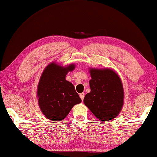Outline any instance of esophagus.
<instances>
[{"label": "esophagus", "mask_w": 157, "mask_h": 157, "mask_svg": "<svg viewBox=\"0 0 157 157\" xmlns=\"http://www.w3.org/2000/svg\"><path fill=\"white\" fill-rule=\"evenodd\" d=\"M79 97L81 98V99L83 101L84 100V93H81L80 94H79Z\"/></svg>", "instance_id": "esophagus-1"}]
</instances>
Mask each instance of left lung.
Instances as JSON below:
<instances>
[{
  "label": "left lung",
  "instance_id": "obj_1",
  "mask_svg": "<svg viewBox=\"0 0 157 157\" xmlns=\"http://www.w3.org/2000/svg\"><path fill=\"white\" fill-rule=\"evenodd\" d=\"M90 92L84 99L85 105L101 121L118 116L124 104V89L121 79L114 70L90 68Z\"/></svg>",
  "mask_w": 157,
  "mask_h": 157
}]
</instances>
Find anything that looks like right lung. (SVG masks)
Wrapping results in <instances>:
<instances>
[{
  "label": "right lung",
  "instance_id": "obj_1",
  "mask_svg": "<svg viewBox=\"0 0 157 157\" xmlns=\"http://www.w3.org/2000/svg\"><path fill=\"white\" fill-rule=\"evenodd\" d=\"M75 68L74 64L63 67L52 62L46 66L39 79L36 89L39 108L52 121H61L73 106L82 102L74 86L65 78Z\"/></svg>",
  "mask_w": 157,
  "mask_h": 157
}]
</instances>
